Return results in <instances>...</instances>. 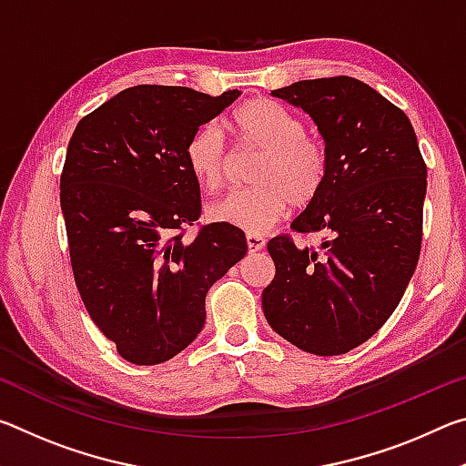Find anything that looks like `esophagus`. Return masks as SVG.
<instances>
[{"instance_id": "34e87169", "label": "esophagus", "mask_w": 466, "mask_h": 466, "mask_svg": "<svg viewBox=\"0 0 466 466\" xmlns=\"http://www.w3.org/2000/svg\"><path fill=\"white\" fill-rule=\"evenodd\" d=\"M265 238L263 236H258V234H248L247 236V247H248V250L250 252H258V250H263L265 248Z\"/></svg>"}]
</instances>
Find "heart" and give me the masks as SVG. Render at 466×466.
Segmentation results:
<instances>
[{"label":"heart","instance_id":"heart-1","mask_svg":"<svg viewBox=\"0 0 466 466\" xmlns=\"http://www.w3.org/2000/svg\"><path fill=\"white\" fill-rule=\"evenodd\" d=\"M230 127L244 146L263 152L252 170L255 187L236 191L208 209L211 222L263 234L288 214L289 205L306 208L327 183L329 156L319 139L306 136L299 116L273 100L257 98L234 110ZM185 160L203 191L216 193L230 170L222 131L214 125L197 129L185 147Z\"/></svg>","mask_w":466,"mask_h":466}]
</instances>
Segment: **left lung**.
Instances as JSON below:
<instances>
[{
    "label": "left lung",
    "instance_id": "obj_1",
    "mask_svg": "<svg viewBox=\"0 0 466 466\" xmlns=\"http://www.w3.org/2000/svg\"><path fill=\"white\" fill-rule=\"evenodd\" d=\"M271 96L302 108L329 156L320 195L291 230L325 238L269 240L275 278L263 312L275 333L314 356L368 341L397 309L421 250L428 168L411 121L356 77L302 80Z\"/></svg>",
    "mask_w": 466,
    "mask_h": 466
}]
</instances>
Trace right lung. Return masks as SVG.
<instances>
[{"label": "right lung", "mask_w": 466, "mask_h": 466, "mask_svg": "<svg viewBox=\"0 0 466 466\" xmlns=\"http://www.w3.org/2000/svg\"><path fill=\"white\" fill-rule=\"evenodd\" d=\"M240 96L136 86L77 123L61 175V211L77 291L123 360L154 366L201 333L205 296L247 255L238 228L203 226L185 147Z\"/></svg>", "instance_id": "1"}]
</instances>
